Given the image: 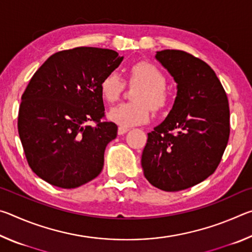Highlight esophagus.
<instances>
[{
    "instance_id": "1",
    "label": "esophagus",
    "mask_w": 252,
    "mask_h": 252,
    "mask_svg": "<svg viewBox=\"0 0 252 252\" xmlns=\"http://www.w3.org/2000/svg\"><path fill=\"white\" fill-rule=\"evenodd\" d=\"M130 129L129 127H126V126H119V130H118V133L120 134V135H123L125 133H126L127 131H129Z\"/></svg>"
}]
</instances>
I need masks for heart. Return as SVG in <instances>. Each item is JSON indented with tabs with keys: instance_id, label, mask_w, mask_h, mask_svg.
Segmentation results:
<instances>
[{
	"instance_id": "b5f03b06",
	"label": "heart",
	"mask_w": 252,
	"mask_h": 252,
	"mask_svg": "<svg viewBox=\"0 0 252 252\" xmlns=\"http://www.w3.org/2000/svg\"><path fill=\"white\" fill-rule=\"evenodd\" d=\"M126 83L138 85L132 93V102L122 103L111 110L110 119L122 126L142 125L150 118V111L160 113L168 108L171 94L163 72L148 61L132 63L127 69ZM125 81L117 72H110L102 79L100 92L108 103H116L125 90Z\"/></svg>"
}]
</instances>
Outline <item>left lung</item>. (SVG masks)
<instances>
[{
    "label": "left lung",
    "mask_w": 252,
    "mask_h": 252,
    "mask_svg": "<svg viewBox=\"0 0 252 252\" xmlns=\"http://www.w3.org/2000/svg\"><path fill=\"white\" fill-rule=\"evenodd\" d=\"M156 58L178 83L173 108L148 133L142 153L147 180L174 192L211 176L222 159L230 135L228 97L210 66L181 50H163Z\"/></svg>",
    "instance_id": "8db88e82"
}]
</instances>
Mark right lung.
I'll return each instance as SVG.
<instances>
[{"instance_id": "1", "label": "right lung", "mask_w": 252, "mask_h": 252, "mask_svg": "<svg viewBox=\"0 0 252 252\" xmlns=\"http://www.w3.org/2000/svg\"><path fill=\"white\" fill-rule=\"evenodd\" d=\"M122 59L113 50L79 46L51 55L34 73L22 94L18 130L37 177L73 189L99 176L105 148L118 134L105 119L100 83Z\"/></svg>"}]
</instances>
